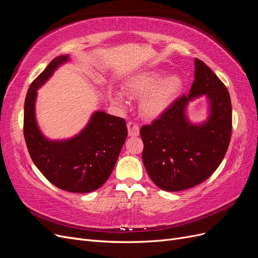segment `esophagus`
<instances>
[{
	"instance_id": "esophagus-1",
	"label": "esophagus",
	"mask_w": 258,
	"mask_h": 258,
	"mask_svg": "<svg viewBox=\"0 0 258 258\" xmlns=\"http://www.w3.org/2000/svg\"><path fill=\"white\" fill-rule=\"evenodd\" d=\"M127 128H128V135L130 137H138L140 134V128L139 124L134 122V121H129L127 123Z\"/></svg>"
}]
</instances>
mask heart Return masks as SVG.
<instances>
[{"label": "heart", "instance_id": "1", "mask_svg": "<svg viewBox=\"0 0 258 258\" xmlns=\"http://www.w3.org/2000/svg\"><path fill=\"white\" fill-rule=\"evenodd\" d=\"M183 81L177 75H170L163 79V73L150 70L130 76L123 84V91L128 96L142 99L140 111L146 118H156L165 113L179 95ZM113 102L123 104L124 99L120 92L111 95Z\"/></svg>", "mask_w": 258, "mask_h": 258}]
</instances>
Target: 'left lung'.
Segmentation results:
<instances>
[{
    "mask_svg": "<svg viewBox=\"0 0 258 258\" xmlns=\"http://www.w3.org/2000/svg\"><path fill=\"white\" fill-rule=\"evenodd\" d=\"M210 100L208 122L196 126L184 108L194 97ZM232 131L231 101L223 82L204 61L195 59V80L188 96L176 99L151 124L141 127L142 159L152 181L166 191H179L205 182L221 165Z\"/></svg>",
    "mask_w": 258,
    "mask_h": 258,
    "instance_id": "8db88e82",
    "label": "left lung"
}]
</instances>
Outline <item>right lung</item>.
<instances>
[{
	"label": "right lung",
	"instance_id": "obj_1",
	"mask_svg": "<svg viewBox=\"0 0 258 258\" xmlns=\"http://www.w3.org/2000/svg\"><path fill=\"white\" fill-rule=\"evenodd\" d=\"M68 60L59 56L50 61L30 85L25 101L23 135L31 159L48 181L71 192H90L110 177L128 130L120 117L96 112L81 134L68 141L51 142L38 130L34 115L36 89Z\"/></svg>",
	"mask_w": 258,
	"mask_h": 258
}]
</instances>
